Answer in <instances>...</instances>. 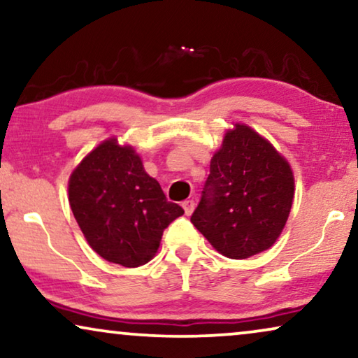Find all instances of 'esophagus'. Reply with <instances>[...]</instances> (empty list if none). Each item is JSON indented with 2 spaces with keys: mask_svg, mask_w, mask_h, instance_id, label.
<instances>
[{
  "mask_svg": "<svg viewBox=\"0 0 358 358\" xmlns=\"http://www.w3.org/2000/svg\"><path fill=\"white\" fill-rule=\"evenodd\" d=\"M194 207H195L194 200H184V202H182V208H184L185 215L192 213V212H194Z\"/></svg>",
  "mask_w": 358,
  "mask_h": 358,
  "instance_id": "esophagus-1",
  "label": "esophagus"
}]
</instances>
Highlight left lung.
<instances>
[{
    "instance_id": "obj_1",
    "label": "left lung",
    "mask_w": 358,
    "mask_h": 358,
    "mask_svg": "<svg viewBox=\"0 0 358 358\" xmlns=\"http://www.w3.org/2000/svg\"><path fill=\"white\" fill-rule=\"evenodd\" d=\"M293 195L288 161L251 127L236 124L210 161L190 222L223 256L246 259L277 241Z\"/></svg>"
}]
</instances>
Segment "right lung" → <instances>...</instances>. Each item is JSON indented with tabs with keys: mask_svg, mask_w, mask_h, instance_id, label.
<instances>
[{
	"mask_svg": "<svg viewBox=\"0 0 358 358\" xmlns=\"http://www.w3.org/2000/svg\"><path fill=\"white\" fill-rule=\"evenodd\" d=\"M68 200L90 246L124 267L151 261L164 229L184 215L146 174L135 150L115 138L102 141L73 171Z\"/></svg>",
	"mask_w": 358,
	"mask_h": 358,
	"instance_id": "obj_1",
	"label": "right lung"
}]
</instances>
